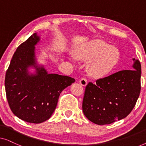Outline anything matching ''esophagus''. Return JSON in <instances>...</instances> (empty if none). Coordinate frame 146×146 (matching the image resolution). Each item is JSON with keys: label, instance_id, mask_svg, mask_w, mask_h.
Wrapping results in <instances>:
<instances>
[{"label": "esophagus", "instance_id": "34e87169", "mask_svg": "<svg viewBox=\"0 0 146 146\" xmlns=\"http://www.w3.org/2000/svg\"><path fill=\"white\" fill-rule=\"evenodd\" d=\"M79 82L80 83V84L82 86H86L88 84V82H87V80L85 78H81Z\"/></svg>", "mask_w": 146, "mask_h": 146}]
</instances>
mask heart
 Returning a JSON list of instances; mask_svg holds the SVG:
<instances>
[{
  "instance_id": "1",
  "label": "heart",
  "mask_w": 146,
  "mask_h": 146,
  "mask_svg": "<svg viewBox=\"0 0 146 146\" xmlns=\"http://www.w3.org/2000/svg\"><path fill=\"white\" fill-rule=\"evenodd\" d=\"M81 60H88V72L96 78L109 74L116 66L119 60V52L115 46H110L101 40H96L84 46L76 53Z\"/></svg>"
}]
</instances>
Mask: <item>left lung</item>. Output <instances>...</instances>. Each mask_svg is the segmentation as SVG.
I'll use <instances>...</instances> for the list:
<instances>
[{"label": "left lung", "instance_id": "1", "mask_svg": "<svg viewBox=\"0 0 146 146\" xmlns=\"http://www.w3.org/2000/svg\"><path fill=\"white\" fill-rule=\"evenodd\" d=\"M134 62L133 70H125L89 82L82 102L85 116L98 125L110 124L131 112L141 90V64Z\"/></svg>", "mask_w": 146, "mask_h": 146}]
</instances>
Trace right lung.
I'll return each instance as SVG.
<instances>
[{
	"label": "right lung",
	"mask_w": 146,
	"mask_h": 146,
	"mask_svg": "<svg viewBox=\"0 0 146 146\" xmlns=\"http://www.w3.org/2000/svg\"><path fill=\"white\" fill-rule=\"evenodd\" d=\"M40 36L33 34L18 47L6 72L5 90L13 113L22 120L40 123L51 117L60 93L75 82L72 78L48 74L43 66H38L35 45ZM30 67L36 73L28 72Z\"/></svg>",
	"instance_id": "right-lung-1"
}]
</instances>
